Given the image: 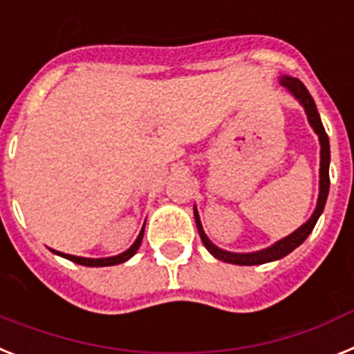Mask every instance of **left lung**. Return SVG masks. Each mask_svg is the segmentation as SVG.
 Wrapping results in <instances>:
<instances>
[{
	"label": "left lung",
	"instance_id": "left-lung-1",
	"mask_svg": "<svg viewBox=\"0 0 354 354\" xmlns=\"http://www.w3.org/2000/svg\"><path fill=\"white\" fill-rule=\"evenodd\" d=\"M281 85L287 87L288 91L301 101V104L305 106L306 115H308V121L312 124V128L315 130V133L319 135V140H321V192H319V199H317V207H315V212L313 215L306 221L301 228H297L296 232L290 233L288 236L281 239L279 242H276L274 245H270L267 250L257 251V253H230V251H223L219 250L217 245L212 244L208 241V236L205 235L201 226V221H199L198 212L194 210V217H196V226H198L199 236H201L203 244L214 254L217 260H223L226 263H235V266H260V263H267V262H274V260H279V258L287 257L288 253L296 250L297 245H301L303 242L306 241V236L312 233L313 226L317 223L319 215L322 214L326 205V199H328V192H330V140H328V135H326L324 126H322L321 118H319L317 106H315V101L313 97L310 96V92L306 91V87L301 84L299 80L290 78V76H285L281 78Z\"/></svg>",
	"mask_w": 354,
	"mask_h": 354
}]
</instances>
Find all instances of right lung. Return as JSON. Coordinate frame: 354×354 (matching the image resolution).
<instances>
[{
	"mask_svg": "<svg viewBox=\"0 0 354 354\" xmlns=\"http://www.w3.org/2000/svg\"><path fill=\"white\" fill-rule=\"evenodd\" d=\"M142 236H144V228H142V232L139 233V236H137V241H135V244L131 245L130 250L124 251V253H121V254H118V257H112V258H82V257H73V254L57 253V251H55V253L60 254V257H64V258H67V260H71V262L80 263V266H85V267L118 266V263H122V262H126V260H130V258L133 257L135 253H137L140 242H142Z\"/></svg>",
	"mask_w": 354,
	"mask_h": 354,
	"instance_id": "right-lung-1",
	"label": "right lung"
}]
</instances>
